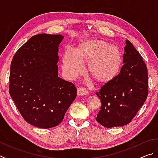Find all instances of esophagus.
I'll use <instances>...</instances> for the list:
<instances>
[{"label": "esophagus", "mask_w": 158, "mask_h": 158, "mask_svg": "<svg viewBox=\"0 0 158 158\" xmlns=\"http://www.w3.org/2000/svg\"><path fill=\"white\" fill-rule=\"evenodd\" d=\"M87 90L84 89V88L82 87H79L77 89V95L79 96H83V95H87Z\"/></svg>", "instance_id": "34e87169"}]
</instances>
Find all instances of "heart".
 I'll return each mask as SVG.
<instances>
[{"label": "heart", "instance_id": "heart-1", "mask_svg": "<svg viewBox=\"0 0 158 158\" xmlns=\"http://www.w3.org/2000/svg\"><path fill=\"white\" fill-rule=\"evenodd\" d=\"M88 63V71L98 85L111 81L121 71L123 55L118 48L102 40L89 39L81 42L77 51L69 47L63 58V69L69 79L80 75L82 63Z\"/></svg>", "mask_w": 158, "mask_h": 158}]
</instances>
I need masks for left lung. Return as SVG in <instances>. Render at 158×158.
<instances>
[{"label": "left lung", "mask_w": 158, "mask_h": 158, "mask_svg": "<svg viewBox=\"0 0 158 158\" xmlns=\"http://www.w3.org/2000/svg\"><path fill=\"white\" fill-rule=\"evenodd\" d=\"M123 65L118 75L95 93L101 100L96 120L110 128L132 121L148 97V70L142 57L126 40Z\"/></svg>", "instance_id": "obj_1"}]
</instances>
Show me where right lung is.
<instances>
[{
    "label": "right lung",
    "mask_w": 158,
    "mask_h": 158,
    "mask_svg": "<svg viewBox=\"0 0 158 158\" xmlns=\"http://www.w3.org/2000/svg\"><path fill=\"white\" fill-rule=\"evenodd\" d=\"M63 38L35 35L17 51L11 62L10 95L23 119L37 127L57 126L77 97L73 83L58 75V45Z\"/></svg>",
    "instance_id": "1"
}]
</instances>
